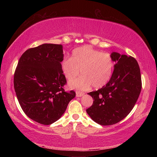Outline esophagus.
Segmentation results:
<instances>
[{
  "label": "esophagus",
  "mask_w": 157,
  "mask_h": 157,
  "mask_svg": "<svg viewBox=\"0 0 157 157\" xmlns=\"http://www.w3.org/2000/svg\"><path fill=\"white\" fill-rule=\"evenodd\" d=\"M84 95V93H81V92H78V91L76 92V97H81Z\"/></svg>",
  "instance_id": "obj_1"
}]
</instances>
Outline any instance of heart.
I'll use <instances>...</instances> for the list:
<instances>
[{"label":"heart","mask_w":157,"mask_h":157,"mask_svg":"<svg viewBox=\"0 0 157 157\" xmlns=\"http://www.w3.org/2000/svg\"><path fill=\"white\" fill-rule=\"evenodd\" d=\"M114 67L112 57L89 46L78 48L72 52L71 59H64L61 68L65 78L72 81L79 75L81 78L70 83L73 89L84 91L93 86L100 89L105 86L111 78Z\"/></svg>","instance_id":"1"}]
</instances>
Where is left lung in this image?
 Instances as JSON below:
<instances>
[{"label": "left lung", "instance_id": "obj_1", "mask_svg": "<svg viewBox=\"0 0 157 157\" xmlns=\"http://www.w3.org/2000/svg\"><path fill=\"white\" fill-rule=\"evenodd\" d=\"M114 70L106 86L89 93L94 102L86 112L101 125H111L124 119L139 97L142 82L137 61L131 56L113 52Z\"/></svg>", "mask_w": 157, "mask_h": 157}]
</instances>
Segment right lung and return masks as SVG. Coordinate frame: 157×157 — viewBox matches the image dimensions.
<instances>
[{
    "label": "right lung",
    "mask_w": 157,
    "mask_h": 157,
    "mask_svg": "<svg viewBox=\"0 0 157 157\" xmlns=\"http://www.w3.org/2000/svg\"><path fill=\"white\" fill-rule=\"evenodd\" d=\"M63 46L44 44L21 55L14 76L18 102L29 118L50 124L62 117L75 92H66V79L61 68Z\"/></svg>",
    "instance_id": "right-lung-1"
}]
</instances>
